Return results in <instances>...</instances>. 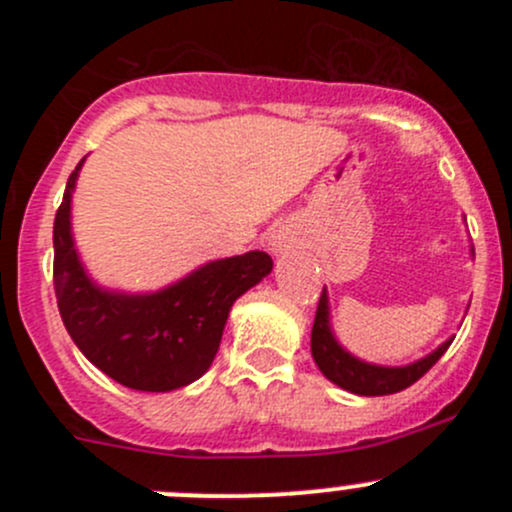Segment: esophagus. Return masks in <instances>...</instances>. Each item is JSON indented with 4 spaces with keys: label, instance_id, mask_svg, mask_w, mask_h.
Here are the masks:
<instances>
[{
    "label": "esophagus",
    "instance_id": "34e87169",
    "mask_svg": "<svg viewBox=\"0 0 512 512\" xmlns=\"http://www.w3.org/2000/svg\"><path fill=\"white\" fill-rule=\"evenodd\" d=\"M272 247H275V250H282V247H285V240H282L280 235H275V240H272Z\"/></svg>",
    "mask_w": 512,
    "mask_h": 512
}]
</instances>
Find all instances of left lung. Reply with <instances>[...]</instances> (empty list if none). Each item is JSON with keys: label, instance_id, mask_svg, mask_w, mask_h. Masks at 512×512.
Segmentation results:
<instances>
[{"label": "left lung", "instance_id": "8db88e82", "mask_svg": "<svg viewBox=\"0 0 512 512\" xmlns=\"http://www.w3.org/2000/svg\"><path fill=\"white\" fill-rule=\"evenodd\" d=\"M448 347H451V342L441 344V347L433 354H428L426 359L409 366H374L366 364V361L354 359V356L344 352L337 344V339H334L332 327H329V299L327 292L322 289V297H319L312 327V356L314 361H317L319 371H322L329 381H334V384L342 386V389L352 391V394L386 396L409 389L411 384H416V381L421 379L443 354H446Z\"/></svg>", "mask_w": 512, "mask_h": 512}]
</instances>
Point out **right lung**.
Wrapping results in <instances>:
<instances>
[{
  "instance_id": "1",
  "label": "right lung",
  "mask_w": 512,
  "mask_h": 512,
  "mask_svg": "<svg viewBox=\"0 0 512 512\" xmlns=\"http://www.w3.org/2000/svg\"><path fill=\"white\" fill-rule=\"evenodd\" d=\"M81 165L54 218V292L66 332L91 364L128 389L193 384L218 354L232 302L270 275L272 257L252 250L208 262L156 294L106 292L86 277L71 237V190Z\"/></svg>"
}]
</instances>
